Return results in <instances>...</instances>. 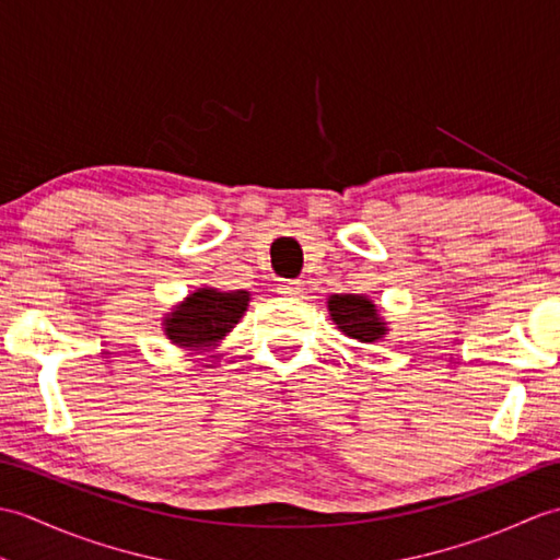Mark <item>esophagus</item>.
I'll list each match as a JSON object with an SVG mask.
<instances>
[{
    "label": "esophagus",
    "instance_id": "obj_1",
    "mask_svg": "<svg viewBox=\"0 0 560 560\" xmlns=\"http://www.w3.org/2000/svg\"><path fill=\"white\" fill-rule=\"evenodd\" d=\"M301 281L295 279H277V293H283V295H299L301 293Z\"/></svg>",
    "mask_w": 560,
    "mask_h": 560
}]
</instances>
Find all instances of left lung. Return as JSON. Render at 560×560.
Returning <instances> with one entry per match:
<instances>
[{"label": "left lung", "instance_id": "8db88e82", "mask_svg": "<svg viewBox=\"0 0 560 560\" xmlns=\"http://www.w3.org/2000/svg\"><path fill=\"white\" fill-rule=\"evenodd\" d=\"M327 311L331 323L349 339L375 343L389 331L383 311L363 293H331L327 299Z\"/></svg>", "mask_w": 560, "mask_h": 560}]
</instances>
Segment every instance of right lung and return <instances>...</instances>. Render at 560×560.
<instances>
[{
	"label": "right lung",
	"instance_id": "1",
	"mask_svg": "<svg viewBox=\"0 0 560 560\" xmlns=\"http://www.w3.org/2000/svg\"><path fill=\"white\" fill-rule=\"evenodd\" d=\"M249 305V291H219L199 287L187 293L161 319L163 335L185 351L219 349L229 331L241 323Z\"/></svg>",
	"mask_w": 560,
	"mask_h": 560
}]
</instances>
